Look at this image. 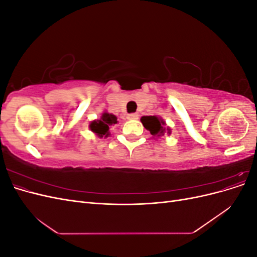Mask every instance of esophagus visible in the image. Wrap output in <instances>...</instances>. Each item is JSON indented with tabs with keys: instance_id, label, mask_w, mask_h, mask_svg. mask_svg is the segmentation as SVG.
<instances>
[{
	"instance_id": "34e87169",
	"label": "esophagus",
	"mask_w": 257,
	"mask_h": 257,
	"mask_svg": "<svg viewBox=\"0 0 257 257\" xmlns=\"http://www.w3.org/2000/svg\"><path fill=\"white\" fill-rule=\"evenodd\" d=\"M126 118L128 119V120H136V119H138V113H128L127 115H126Z\"/></svg>"
}]
</instances>
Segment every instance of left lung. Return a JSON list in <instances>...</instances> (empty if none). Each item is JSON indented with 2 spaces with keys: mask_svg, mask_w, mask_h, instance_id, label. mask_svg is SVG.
I'll return each instance as SVG.
<instances>
[{
  "mask_svg": "<svg viewBox=\"0 0 257 257\" xmlns=\"http://www.w3.org/2000/svg\"><path fill=\"white\" fill-rule=\"evenodd\" d=\"M142 123L144 124V126L150 132V134L155 137V136H161L164 135L165 132L167 131V133L170 134V130L165 128V122L158 118L157 115H147L143 116L142 118Z\"/></svg>",
  "mask_w": 257,
  "mask_h": 257,
  "instance_id": "obj_1",
  "label": "left lung"
}]
</instances>
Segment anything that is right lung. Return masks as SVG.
<instances>
[{"mask_svg":"<svg viewBox=\"0 0 257 257\" xmlns=\"http://www.w3.org/2000/svg\"><path fill=\"white\" fill-rule=\"evenodd\" d=\"M118 118L115 115L108 112H104L99 120H95L90 123V128L92 132L99 137H107L109 135V127L112 124L118 123Z\"/></svg>","mask_w":257,"mask_h":257,"instance_id":"add662e5","label":"right lung"}]
</instances>
